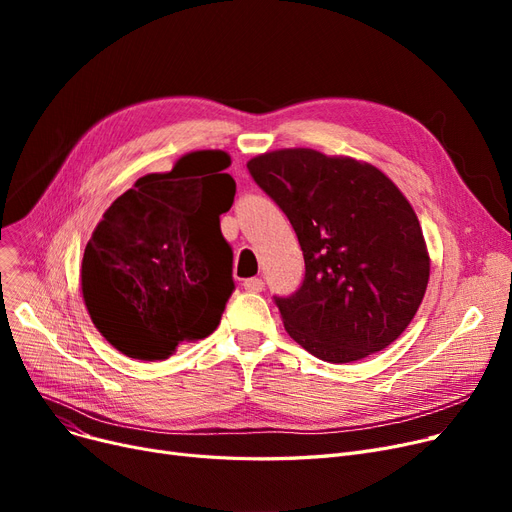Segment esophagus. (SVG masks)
<instances>
[{
    "label": "esophagus",
    "instance_id": "obj_1",
    "mask_svg": "<svg viewBox=\"0 0 512 512\" xmlns=\"http://www.w3.org/2000/svg\"><path fill=\"white\" fill-rule=\"evenodd\" d=\"M242 286H245V290L249 292H261L263 290V280L261 278H249L242 282Z\"/></svg>",
    "mask_w": 512,
    "mask_h": 512
}]
</instances>
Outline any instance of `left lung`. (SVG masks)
Masks as SVG:
<instances>
[{"label":"left lung","mask_w":512,"mask_h":512,"mask_svg":"<svg viewBox=\"0 0 512 512\" xmlns=\"http://www.w3.org/2000/svg\"><path fill=\"white\" fill-rule=\"evenodd\" d=\"M286 213L305 257L303 286L276 299L288 336L313 357L351 363L407 330L429 280L417 213L367 161L307 147L247 161Z\"/></svg>","instance_id":"1"}]
</instances>
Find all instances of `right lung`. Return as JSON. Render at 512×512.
Returning a JSON list of instances; mask_svg holds the SVG:
<instances>
[{"label":"right lung","instance_id":"add662e5","mask_svg":"<svg viewBox=\"0 0 512 512\" xmlns=\"http://www.w3.org/2000/svg\"><path fill=\"white\" fill-rule=\"evenodd\" d=\"M226 151H191L139 178L105 209L85 247L80 292L93 326L130 359L170 357L209 336L234 290L220 215L236 182Z\"/></svg>","mask_w":512,"mask_h":512}]
</instances>
